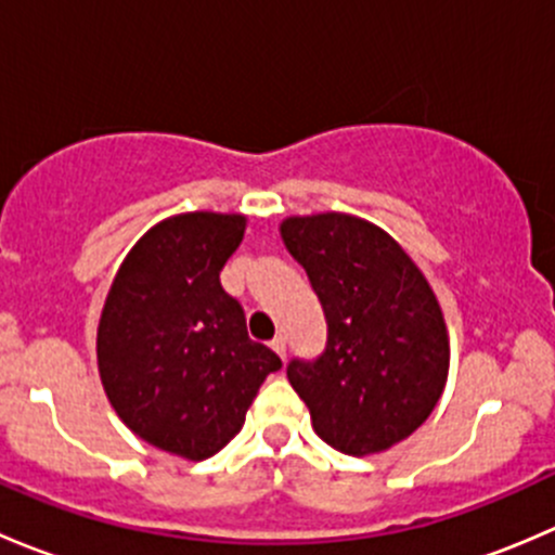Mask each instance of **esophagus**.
Here are the masks:
<instances>
[{"mask_svg":"<svg viewBox=\"0 0 555 555\" xmlns=\"http://www.w3.org/2000/svg\"><path fill=\"white\" fill-rule=\"evenodd\" d=\"M271 349L284 360V354H287V338H284V335H276V338L271 340Z\"/></svg>","mask_w":555,"mask_h":555,"instance_id":"1","label":"esophagus"}]
</instances>
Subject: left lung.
I'll return each mask as SVG.
<instances>
[{"instance_id": "left-lung-1", "label": "left lung", "mask_w": 555, "mask_h": 555, "mask_svg": "<svg viewBox=\"0 0 555 555\" xmlns=\"http://www.w3.org/2000/svg\"><path fill=\"white\" fill-rule=\"evenodd\" d=\"M282 238L327 319V346L317 360L289 362V384L335 451L391 449L427 422L449 378L433 287L389 233L360 217H287Z\"/></svg>"}]
</instances>
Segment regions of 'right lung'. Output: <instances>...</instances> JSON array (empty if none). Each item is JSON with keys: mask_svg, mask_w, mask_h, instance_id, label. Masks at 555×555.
<instances>
[{"mask_svg": "<svg viewBox=\"0 0 555 555\" xmlns=\"http://www.w3.org/2000/svg\"><path fill=\"white\" fill-rule=\"evenodd\" d=\"M244 215L188 211L150 228L122 260L99 319V376L133 435L201 462L231 443L282 360L246 335L220 271Z\"/></svg>", "mask_w": 555, "mask_h": 555, "instance_id": "1", "label": "right lung"}]
</instances>
